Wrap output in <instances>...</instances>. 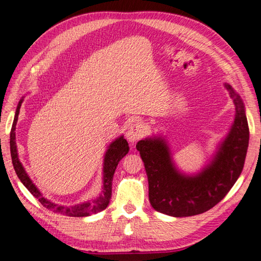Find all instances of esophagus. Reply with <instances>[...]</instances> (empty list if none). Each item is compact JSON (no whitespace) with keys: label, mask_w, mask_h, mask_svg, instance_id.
<instances>
[{"label":"esophagus","mask_w":261,"mask_h":261,"mask_svg":"<svg viewBox=\"0 0 261 261\" xmlns=\"http://www.w3.org/2000/svg\"><path fill=\"white\" fill-rule=\"evenodd\" d=\"M145 133H146V126L141 122L137 121L134 124L129 125V127L127 128V130H126V138H127L129 143L134 144L135 141H137L138 139L143 137L145 135Z\"/></svg>","instance_id":"1"}]
</instances>
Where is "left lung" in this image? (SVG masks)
<instances>
[{
  "label": "left lung",
  "mask_w": 261,
  "mask_h": 261,
  "mask_svg": "<svg viewBox=\"0 0 261 261\" xmlns=\"http://www.w3.org/2000/svg\"><path fill=\"white\" fill-rule=\"evenodd\" d=\"M224 87L235 106L234 121L199 172L186 174L176 167L167 137L153 135L137 143L154 210L175 218L206 212L224 198L241 175L249 141L246 110L232 86L225 83Z\"/></svg>",
  "instance_id": "1"
}]
</instances>
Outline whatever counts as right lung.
I'll list each match as a JSON object with an SVG mask.
<instances>
[{
	"label": "right lung",
	"mask_w": 261,
	"mask_h": 261,
	"mask_svg": "<svg viewBox=\"0 0 261 261\" xmlns=\"http://www.w3.org/2000/svg\"><path fill=\"white\" fill-rule=\"evenodd\" d=\"M23 98L25 97H22L19 100L18 106L16 108V112H15L14 122H13L11 136H10L12 162L14 165L15 172H16V174L21 183L23 184V186H25L28 191L41 202L43 207L53 212L61 213V215H64L67 217H77V218L88 217V216L94 215V213H98L102 210H105L109 206L110 199H111L112 179H113V175H114L117 164L126 154L128 153V150H129L128 143L126 141V139H124V136L122 135L120 137H117L116 139H114L107 148V151L103 158V170H102L103 171V173H102V175L103 176H102L101 194L97 197V198H93L91 200L85 201L82 203H77V204H74V206H62V204L52 202L49 199H46L45 197H43L41 192L39 191L38 187L34 184V181L30 179L25 168L22 167V164L18 158L17 145H16V133H15V130H16L18 114H19V110L23 101Z\"/></svg>",
	"instance_id": "add662e5"
}]
</instances>
